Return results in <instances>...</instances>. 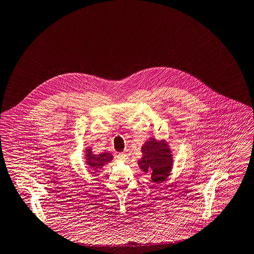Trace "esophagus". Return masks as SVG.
Returning <instances> with one entry per match:
<instances>
[{
  "label": "esophagus",
  "instance_id": "34e87169",
  "mask_svg": "<svg viewBox=\"0 0 254 254\" xmlns=\"http://www.w3.org/2000/svg\"><path fill=\"white\" fill-rule=\"evenodd\" d=\"M127 158H128L127 155L126 153H124V152H123V153H120V154L118 155V159L121 160V161H126V160H127Z\"/></svg>",
  "mask_w": 254,
  "mask_h": 254
}]
</instances>
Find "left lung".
<instances>
[{"label": "left lung", "mask_w": 254, "mask_h": 254, "mask_svg": "<svg viewBox=\"0 0 254 254\" xmlns=\"http://www.w3.org/2000/svg\"><path fill=\"white\" fill-rule=\"evenodd\" d=\"M142 156L137 160L141 171L150 175L152 183H164L171 175L173 154L168 141L164 138L149 137L140 148Z\"/></svg>", "instance_id": "8db88e82"}]
</instances>
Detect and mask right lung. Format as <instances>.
I'll use <instances>...</instances> for the list:
<instances>
[{"mask_svg": "<svg viewBox=\"0 0 254 254\" xmlns=\"http://www.w3.org/2000/svg\"><path fill=\"white\" fill-rule=\"evenodd\" d=\"M85 164L87 165V169L91 171H99L105 164L110 163L113 161L114 156L110 152H101L99 154H95L92 151L91 147L86 148L84 153Z\"/></svg>", "mask_w": 254, "mask_h": 254, "instance_id": "obj_1", "label": "right lung"}]
</instances>
